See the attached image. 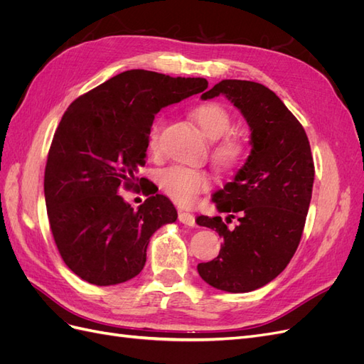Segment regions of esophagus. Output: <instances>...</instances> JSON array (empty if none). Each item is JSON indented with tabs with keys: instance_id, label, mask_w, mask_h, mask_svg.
<instances>
[{
	"instance_id": "34e87169",
	"label": "esophagus",
	"mask_w": 364,
	"mask_h": 364,
	"mask_svg": "<svg viewBox=\"0 0 364 364\" xmlns=\"http://www.w3.org/2000/svg\"><path fill=\"white\" fill-rule=\"evenodd\" d=\"M179 222L183 223L185 226H196L194 215L190 213H185V211H179Z\"/></svg>"
}]
</instances>
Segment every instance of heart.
<instances>
[{
	"label": "heart",
	"mask_w": 364,
	"mask_h": 364,
	"mask_svg": "<svg viewBox=\"0 0 364 364\" xmlns=\"http://www.w3.org/2000/svg\"><path fill=\"white\" fill-rule=\"evenodd\" d=\"M193 119L203 135L209 139H218L214 146V158L220 167L230 170L245 158V144L237 136H223L232 124V118L228 109L220 103H203L193 111ZM162 129V118H156L150 126L147 142L151 151H156L159 147V136ZM158 185L161 191L179 205H191L197 196L208 190L211 185L209 174L200 170L181 167L164 168L158 173Z\"/></svg>",
	"instance_id": "heart-1"
}]
</instances>
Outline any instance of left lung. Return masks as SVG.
Wrapping results in <instances>:
<instances>
[{
    "mask_svg": "<svg viewBox=\"0 0 364 364\" xmlns=\"http://www.w3.org/2000/svg\"><path fill=\"white\" fill-rule=\"evenodd\" d=\"M226 95L250 127L252 150L234 179L213 196L222 217L197 225L223 238L218 257L197 266L205 282L229 293L257 290L287 267L299 246L311 202L314 161L302 124L281 98L261 83L222 80L203 100ZM237 225L228 227L232 218Z\"/></svg>",
    "mask_w": 364,
    "mask_h": 364,
    "instance_id": "left-lung-1",
    "label": "left lung"
}]
</instances>
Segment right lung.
I'll use <instances>...</instances> for the list:
<instances>
[{
	"label": "right lung",
	"instance_id": "obj_1",
	"mask_svg": "<svg viewBox=\"0 0 364 364\" xmlns=\"http://www.w3.org/2000/svg\"><path fill=\"white\" fill-rule=\"evenodd\" d=\"M208 87L202 77L121 73L70 105L54 132L43 193L54 243L63 262L95 285L126 282L146 264L150 237L178 211L155 190L138 211L121 188H142L147 135L162 107ZM144 194V190H142Z\"/></svg>",
	"mask_w": 364,
	"mask_h": 364
}]
</instances>
